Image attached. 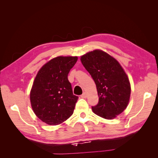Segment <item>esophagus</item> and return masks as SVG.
I'll return each instance as SVG.
<instances>
[{
    "label": "esophagus",
    "mask_w": 158,
    "mask_h": 158,
    "mask_svg": "<svg viewBox=\"0 0 158 158\" xmlns=\"http://www.w3.org/2000/svg\"><path fill=\"white\" fill-rule=\"evenodd\" d=\"M87 97V94L85 92H84L82 95H81V98H86Z\"/></svg>",
    "instance_id": "esophagus-1"
}]
</instances>
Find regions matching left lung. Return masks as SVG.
<instances>
[{
	"instance_id": "obj_1",
	"label": "left lung",
	"mask_w": 158,
	"mask_h": 158,
	"mask_svg": "<svg viewBox=\"0 0 158 158\" xmlns=\"http://www.w3.org/2000/svg\"><path fill=\"white\" fill-rule=\"evenodd\" d=\"M81 62L96 85L98 103L93 112L106 119H113L125 110L131 95L127 75L113 57L101 50L81 56Z\"/></svg>"
}]
</instances>
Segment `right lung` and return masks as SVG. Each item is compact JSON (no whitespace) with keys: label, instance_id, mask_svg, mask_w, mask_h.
<instances>
[{"label":"right lung","instance_id":"right-lung-1","mask_svg":"<svg viewBox=\"0 0 158 158\" xmlns=\"http://www.w3.org/2000/svg\"><path fill=\"white\" fill-rule=\"evenodd\" d=\"M77 56H58L41 67L30 92L32 109L48 125H56L73 114L78 97L73 94L68 74Z\"/></svg>","mask_w":158,"mask_h":158}]
</instances>
